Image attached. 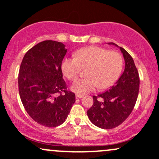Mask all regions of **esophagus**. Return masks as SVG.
I'll return each instance as SVG.
<instances>
[{"label":"esophagus","instance_id":"esophagus-1","mask_svg":"<svg viewBox=\"0 0 159 159\" xmlns=\"http://www.w3.org/2000/svg\"><path fill=\"white\" fill-rule=\"evenodd\" d=\"M83 97H84V96H83L82 94H76V98H82Z\"/></svg>","mask_w":159,"mask_h":159}]
</instances>
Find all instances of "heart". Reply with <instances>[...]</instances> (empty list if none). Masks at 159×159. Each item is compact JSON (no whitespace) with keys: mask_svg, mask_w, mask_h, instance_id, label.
<instances>
[{"mask_svg":"<svg viewBox=\"0 0 159 159\" xmlns=\"http://www.w3.org/2000/svg\"><path fill=\"white\" fill-rule=\"evenodd\" d=\"M85 78L75 81L72 91L82 94L111 86L119 78L123 67L122 56L117 51H108L104 48L91 46L74 53V57L63 59L61 68L65 76L75 81L81 68H86Z\"/></svg>","mask_w":159,"mask_h":159,"instance_id":"b5f03b06","label":"heart"}]
</instances>
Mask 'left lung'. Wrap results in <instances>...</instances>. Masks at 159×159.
I'll use <instances>...</instances> for the list:
<instances>
[{
	"label": "left lung",
	"instance_id": "8db88e82",
	"mask_svg": "<svg viewBox=\"0 0 159 159\" xmlns=\"http://www.w3.org/2000/svg\"><path fill=\"white\" fill-rule=\"evenodd\" d=\"M120 50L125 62L124 72L109 90L93 96L94 103L87 111L90 121L103 129H114L125 121L132 111L139 95L140 79L134 60L123 48Z\"/></svg>",
	"mask_w": 159,
	"mask_h": 159
}]
</instances>
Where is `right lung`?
I'll return each mask as SVG.
<instances>
[{"label": "right lung", "mask_w": 159, "mask_h": 159, "mask_svg": "<svg viewBox=\"0 0 159 159\" xmlns=\"http://www.w3.org/2000/svg\"><path fill=\"white\" fill-rule=\"evenodd\" d=\"M66 53L63 43L44 41L28 51L20 64V100L30 118L46 127L61 125L75 102V93L67 89L62 75Z\"/></svg>", "instance_id": "1"}]
</instances>
